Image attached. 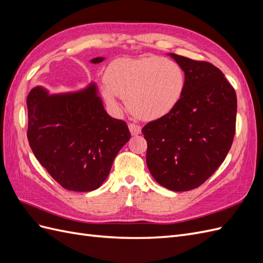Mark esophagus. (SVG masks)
<instances>
[{
  "mask_svg": "<svg viewBox=\"0 0 263 263\" xmlns=\"http://www.w3.org/2000/svg\"><path fill=\"white\" fill-rule=\"evenodd\" d=\"M129 127V130H130V134L133 135V136H137V135H139L141 133V127L139 125H136V124H129L128 125Z\"/></svg>",
  "mask_w": 263,
  "mask_h": 263,
  "instance_id": "34e87169",
  "label": "esophagus"
}]
</instances>
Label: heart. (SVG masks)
Masks as SVG:
<instances>
[{
  "instance_id": "b5f03b06",
  "label": "heart",
  "mask_w": 263,
  "mask_h": 263,
  "mask_svg": "<svg viewBox=\"0 0 263 263\" xmlns=\"http://www.w3.org/2000/svg\"><path fill=\"white\" fill-rule=\"evenodd\" d=\"M102 93L109 105L118 107L117 97L144 121H157L178 106L185 90V73L176 61L160 57L122 58L105 72Z\"/></svg>"
}]
</instances>
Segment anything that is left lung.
Segmentation results:
<instances>
[{
    "label": "left lung",
    "mask_w": 263,
    "mask_h": 263,
    "mask_svg": "<svg viewBox=\"0 0 263 263\" xmlns=\"http://www.w3.org/2000/svg\"><path fill=\"white\" fill-rule=\"evenodd\" d=\"M185 73V90L172 112L148 123L147 166L163 187L183 192L200 186L232 147L237 97L224 73L210 62L166 53Z\"/></svg>",
    "instance_id": "obj_1"
}]
</instances>
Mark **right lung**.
<instances>
[{
    "label": "right lung",
    "mask_w": 263,
    "mask_h": 263,
    "mask_svg": "<svg viewBox=\"0 0 263 263\" xmlns=\"http://www.w3.org/2000/svg\"><path fill=\"white\" fill-rule=\"evenodd\" d=\"M26 103L27 138L37 160L66 190L99 189L130 133L124 121L106 113L95 82L76 92L55 94L37 85Z\"/></svg>",
    "instance_id": "right-lung-1"
}]
</instances>
